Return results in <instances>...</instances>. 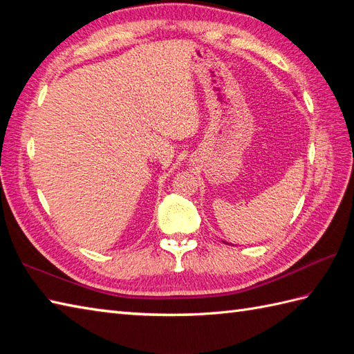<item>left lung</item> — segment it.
<instances>
[{"mask_svg": "<svg viewBox=\"0 0 354 354\" xmlns=\"http://www.w3.org/2000/svg\"><path fill=\"white\" fill-rule=\"evenodd\" d=\"M225 243H227V242H225Z\"/></svg>", "mask_w": 354, "mask_h": 354, "instance_id": "1", "label": "left lung"}]
</instances>
